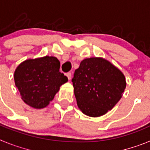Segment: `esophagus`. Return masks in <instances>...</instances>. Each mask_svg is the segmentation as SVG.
<instances>
[{"instance_id":"esophagus-1","label":"esophagus","mask_w":150,"mask_h":150,"mask_svg":"<svg viewBox=\"0 0 150 150\" xmlns=\"http://www.w3.org/2000/svg\"><path fill=\"white\" fill-rule=\"evenodd\" d=\"M66 76H67L68 79H71V76H72V74H71V72H68V73H67V74H66Z\"/></svg>"}]
</instances>
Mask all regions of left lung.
Here are the masks:
<instances>
[{"label": "left lung", "instance_id": "8db88e82", "mask_svg": "<svg viewBox=\"0 0 150 150\" xmlns=\"http://www.w3.org/2000/svg\"><path fill=\"white\" fill-rule=\"evenodd\" d=\"M72 82L78 107L83 113L92 117L110 110L126 86L122 73L101 58L82 61Z\"/></svg>", "mask_w": 150, "mask_h": 150}]
</instances>
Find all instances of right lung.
Segmentation results:
<instances>
[{"instance_id":"right-lung-1","label":"right lung","mask_w":150,"mask_h":150,"mask_svg":"<svg viewBox=\"0 0 150 150\" xmlns=\"http://www.w3.org/2000/svg\"><path fill=\"white\" fill-rule=\"evenodd\" d=\"M60 62L55 57L45 56L21 63L14 74L16 86L24 102L41 109L54 98L67 77L59 71Z\"/></svg>"}]
</instances>
